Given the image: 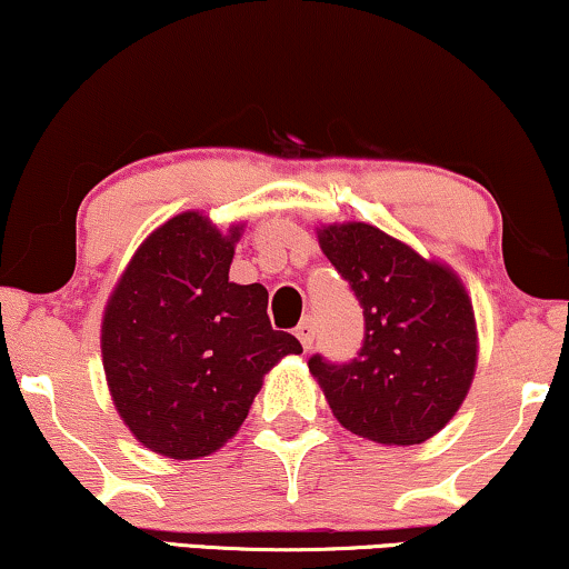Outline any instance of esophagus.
Instances as JSON below:
<instances>
[{"label": "esophagus", "instance_id": "obj_1", "mask_svg": "<svg viewBox=\"0 0 569 569\" xmlns=\"http://www.w3.org/2000/svg\"><path fill=\"white\" fill-rule=\"evenodd\" d=\"M295 337L300 339L302 349H310V347H313V339H316V321H313V318H310V316L302 318L298 329H295Z\"/></svg>", "mask_w": 569, "mask_h": 569}]
</instances>
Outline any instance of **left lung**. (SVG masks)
<instances>
[{
    "instance_id": "1",
    "label": "left lung",
    "mask_w": 569,
    "mask_h": 569,
    "mask_svg": "<svg viewBox=\"0 0 569 569\" xmlns=\"http://www.w3.org/2000/svg\"><path fill=\"white\" fill-rule=\"evenodd\" d=\"M316 232L365 316L352 362L308 360L333 417L380 446L430 440L461 409L477 372V318L461 277L376 224L333 222Z\"/></svg>"
}]
</instances>
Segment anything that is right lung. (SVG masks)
<instances>
[{
    "label": "right lung",
    "instance_id": "add662e5",
    "mask_svg": "<svg viewBox=\"0 0 569 569\" xmlns=\"http://www.w3.org/2000/svg\"><path fill=\"white\" fill-rule=\"evenodd\" d=\"M243 224L181 212L144 238L100 326L106 383L129 432L176 461L220 450L263 376L300 341L269 323L263 284L230 282Z\"/></svg>",
    "mask_w": 569,
    "mask_h": 569
}]
</instances>
